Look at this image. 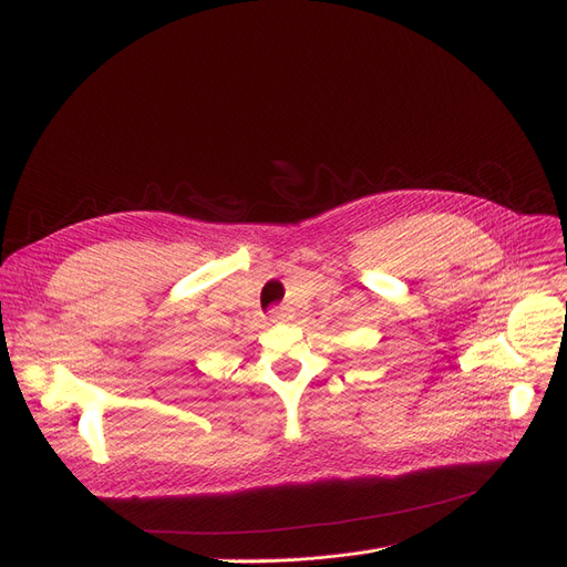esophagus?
Here are the masks:
<instances>
[{"label":"esophagus","instance_id":"esophagus-1","mask_svg":"<svg viewBox=\"0 0 567 567\" xmlns=\"http://www.w3.org/2000/svg\"><path fill=\"white\" fill-rule=\"evenodd\" d=\"M269 319L271 321H284V319H288V309L286 307H275L269 311Z\"/></svg>","mask_w":567,"mask_h":567}]
</instances>
